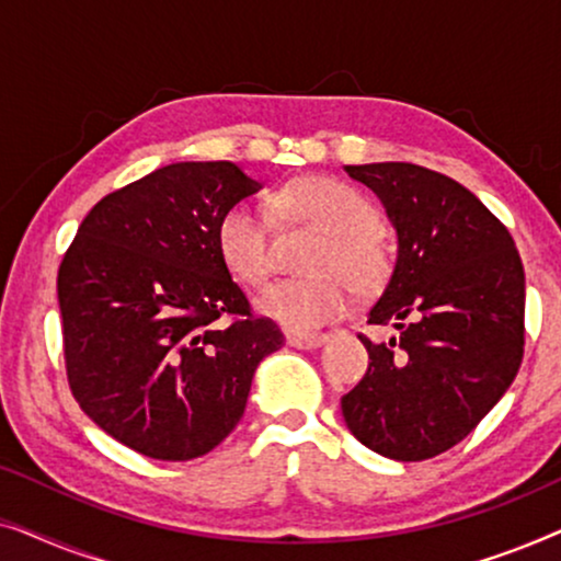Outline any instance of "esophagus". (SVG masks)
<instances>
[{"instance_id":"obj_1","label":"esophagus","mask_w":561,"mask_h":561,"mask_svg":"<svg viewBox=\"0 0 561 561\" xmlns=\"http://www.w3.org/2000/svg\"><path fill=\"white\" fill-rule=\"evenodd\" d=\"M286 342L290 347H298V350H313L319 347V344L327 342V334H304V332H286Z\"/></svg>"}]
</instances>
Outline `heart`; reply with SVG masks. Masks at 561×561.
I'll return each instance as SVG.
<instances>
[{
  "label": "heart",
  "mask_w": 561,
  "mask_h": 561,
  "mask_svg": "<svg viewBox=\"0 0 561 561\" xmlns=\"http://www.w3.org/2000/svg\"><path fill=\"white\" fill-rule=\"evenodd\" d=\"M271 209L283 225L317 229L321 242L309 263L313 275L280 278L257 296L263 317L290 332H309L347 311L352 288L370 296L388 280L390 244L363 191L332 175H304L275 191ZM214 244L237 283L260 286L271 273V219L257 206L229 204L214 227Z\"/></svg>",
  "instance_id": "b5f03b06"
}]
</instances>
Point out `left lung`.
<instances>
[{
  "mask_svg": "<svg viewBox=\"0 0 561 561\" xmlns=\"http://www.w3.org/2000/svg\"><path fill=\"white\" fill-rule=\"evenodd\" d=\"M398 232V260L367 324L393 327L342 396L367 449L421 462L465 439L524 359L526 283L516 242L472 191L413 163L347 165Z\"/></svg>",
  "mask_w": 561,
  "mask_h": 561,
  "instance_id": "obj_1",
  "label": "left lung"
}]
</instances>
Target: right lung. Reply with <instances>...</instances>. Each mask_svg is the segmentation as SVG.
I'll return each mask as SVG.
<instances>
[{"label":"right lung","instance_id":"add662e5","mask_svg":"<svg viewBox=\"0 0 561 561\" xmlns=\"http://www.w3.org/2000/svg\"><path fill=\"white\" fill-rule=\"evenodd\" d=\"M257 188L229 160L158 168L106 194L60 260L68 388L145 457L186 462L217 447L260 359L286 342L214 244L219 214Z\"/></svg>","mask_w":561,"mask_h":561}]
</instances>
